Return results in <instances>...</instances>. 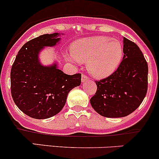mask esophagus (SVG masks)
<instances>
[{"label": "esophagus", "mask_w": 159, "mask_h": 159, "mask_svg": "<svg viewBox=\"0 0 159 159\" xmlns=\"http://www.w3.org/2000/svg\"><path fill=\"white\" fill-rule=\"evenodd\" d=\"M89 79V77H88L86 75H84V74H83L82 76H81V81H82V82H84V81H88Z\"/></svg>", "instance_id": "34e87169"}]
</instances>
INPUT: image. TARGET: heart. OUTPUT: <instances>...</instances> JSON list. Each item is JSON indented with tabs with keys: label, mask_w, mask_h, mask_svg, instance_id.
Returning a JSON list of instances; mask_svg holds the SVG:
<instances>
[{
	"label": "heart",
	"mask_w": 159,
	"mask_h": 159,
	"mask_svg": "<svg viewBox=\"0 0 159 159\" xmlns=\"http://www.w3.org/2000/svg\"><path fill=\"white\" fill-rule=\"evenodd\" d=\"M73 58L69 61L86 63L87 69L92 76L104 78L111 75L123 56L121 41L105 36L91 37L75 41L70 45Z\"/></svg>",
	"instance_id": "heart-1"
}]
</instances>
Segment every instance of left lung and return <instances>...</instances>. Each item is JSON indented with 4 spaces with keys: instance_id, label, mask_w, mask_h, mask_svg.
I'll return each instance as SVG.
<instances>
[{
    "instance_id": "obj_1",
    "label": "left lung",
    "mask_w": 159,
    "mask_h": 159,
    "mask_svg": "<svg viewBox=\"0 0 159 159\" xmlns=\"http://www.w3.org/2000/svg\"><path fill=\"white\" fill-rule=\"evenodd\" d=\"M123 59L115 72L95 81L97 91L90 102L99 115L121 118L142 104L148 90V63L139 46L123 39Z\"/></svg>"
}]
</instances>
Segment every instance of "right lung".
I'll list each match as a JSON object with an SVG mask.
<instances>
[{
	"instance_id": "obj_1",
	"label": "right lung",
	"mask_w": 159,
	"mask_h": 159,
	"mask_svg": "<svg viewBox=\"0 0 159 159\" xmlns=\"http://www.w3.org/2000/svg\"><path fill=\"white\" fill-rule=\"evenodd\" d=\"M58 33L41 35L25 43L13 63L11 91L21 111L36 119L51 118L61 111L69 91L81 84V75H68L57 64L43 66L38 54L44 47L55 46Z\"/></svg>"
}]
</instances>
